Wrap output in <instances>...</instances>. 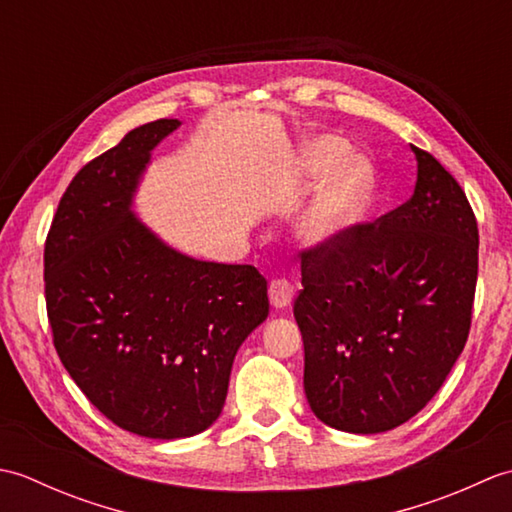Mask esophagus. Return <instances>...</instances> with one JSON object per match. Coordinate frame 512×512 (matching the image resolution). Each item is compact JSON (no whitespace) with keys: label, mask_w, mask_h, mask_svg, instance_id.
<instances>
[{"label":"esophagus","mask_w":512,"mask_h":512,"mask_svg":"<svg viewBox=\"0 0 512 512\" xmlns=\"http://www.w3.org/2000/svg\"><path fill=\"white\" fill-rule=\"evenodd\" d=\"M268 297L273 308H288L295 297V288H292L286 279H273L268 286Z\"/></svg>","instance_id":"obj_1"}]
</instances>
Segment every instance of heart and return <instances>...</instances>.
I'll return each mask as SVG.
<instances>
[{
    "label": "heart",
    "mask_w": 512,
    "mask_h": 512,
    "mask_svg": "<svg viewBox=\"0 0 512 512\" xmlns=\"http://www.w3.org/2000/svg\"><path fill=\"white\" fill-rule=\"evenodd\" d=\"M350 145L339 136H317L301 145L292 180L308 184L331 171L297 222V237L314 250L332 248L361 220L374 189V169L361 156H347Z\"/></svg>",
    "instance_id": "obj_1"
}]
</instances>
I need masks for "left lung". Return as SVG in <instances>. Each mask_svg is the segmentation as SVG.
<instances>
[{"mask_svg":"<svg viewBox=\"0 0 512 512\" xmlns=\"http://www.w3.org/2000/svg\"><path fill=\"white\" fill-rule=\"evenodd\" d=\"M411 198L301 253L295 319L303 389L321 422L347 433L400 427L436 396L469 339L477 222L451 173L411 145Z\"/></svg>","mask_w":512,"mask_h":512,"instance_id":"obj_1","label":"left lung"}]
</instances>
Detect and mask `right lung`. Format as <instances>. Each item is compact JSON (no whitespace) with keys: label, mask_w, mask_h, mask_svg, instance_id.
I'll return each instance as SVG.
<instances>
[{"label":"right lung","mask_w":512,"mask_h":512,"mask_svg":"<svg viewBox=\"0 0 512 512\" xmlns=\"http://www.w3.org/2000/svg\"><path fill=\"white\" fill-rule=\"evenodd\" d=\"M178 127L140 125L88 162L43 250L63 367L105 418L156 440L191 438L220 418L239 345L268 317L255 266L182 255L132 211L151 151Z\"/></svg>","instance_id":"1"}]
</instances>
